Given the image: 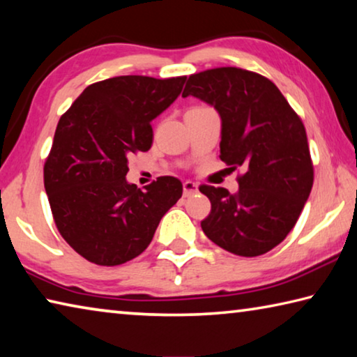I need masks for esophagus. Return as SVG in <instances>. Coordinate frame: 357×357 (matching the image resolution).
Returning a JSON list of instances; mask_svg holds the SVG:
<instances>
[{
    "mask_svg": "<svg viewBox=\"0 0 357 357\" xmlns=\"http://www.w3.org/2000/svg\"><path fill=\"white\" fill-rule=\"evenodd\" d=\"M198 192V184L192 183V181H185V183L183 184V193L184 197H190L193 195V193Z\"/></svg>",
    "mask_w": 357,
    "mask_h": 357,
    "instance_id": "esophagus-1",
    "label": "esophagus"
}]
</instances>
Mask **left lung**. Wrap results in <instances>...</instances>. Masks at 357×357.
<instances>
[{"label": "left lung", "mask_w": 357, "mask_h": 357, "mask_svg": "<svg viewBox=\"0 0 357 357\" xmlns=\"http://www.w3.org/2000/svg\"><path fill=\"white\" fill-rule=\"evenodd\" d=\"M213 105L222 119L220 159L244 168L239 190L200 185L211 202L206 236L239 257H258L291 231L310 195L313 164L305 128L268 78L239 68L189 77L183 98Z\"/></svg>", "instance_id": "obj_1"}]
</instances>
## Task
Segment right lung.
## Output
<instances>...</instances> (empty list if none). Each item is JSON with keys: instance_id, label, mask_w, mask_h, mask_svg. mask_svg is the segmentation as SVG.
<instances>
[{"instance_id": "right-lung-1", "label": "right lung", "mask_w": 357, "mask_h": 357, "mask_svg": "<svg viewBox=\"0 0 357 357\" xmlns=\"http://www.w3.org/2000/svg\"><path fill=\"white\" fill-rule=\"evenodd\" d=\"M185 77L121 75L89 84L56 126L44 185L56 228L99 266L140 255L183 184L160 176L144 190L126 181L128 159L153 144L151 121L170 107Z\"/></svg>"}]
</instances>
